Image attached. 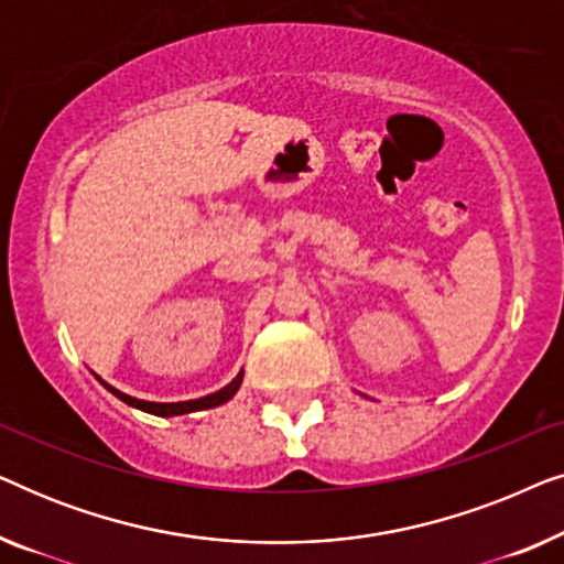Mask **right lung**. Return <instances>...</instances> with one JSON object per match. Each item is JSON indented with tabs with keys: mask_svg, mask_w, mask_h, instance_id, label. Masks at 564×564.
<instances>
[{
	"mask_svg": "<svg viewBox=\"0 0 564 564\" xmlns=\"http://www.w3.org/2000/svg\"><path fill=\"white\" fill-rule=\"evenodd\" d=\"M241 380H243V369L236 375V380L230 382V384H226V388H223V390L213 392V395H207V398H199V400H184V403H149V400L130 398V395H126V392L110 388V384H107V382H102V384L112 392V395H118L122 403L133 405V408H138V411H145V413H153V415H182V413L205 411V408L223 405V403H226V400H230V398L236 395V390H238V384H241Z\"/></svg>",
	"mask_w": 564,
	"mask_h": 564,
	"instance_id": "1",
	"label": "right lung"
}]
</instances>
